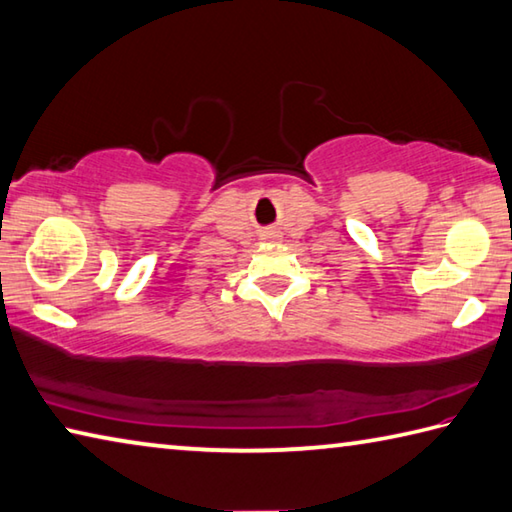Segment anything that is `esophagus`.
Masks as SVG:
<instances>
[{"label":"esophagus","mask_w":512,"mask_h":512,"mask_svg":"<svg viewBox=\"0 0 512 512\" xmlns=\"http://www.w3.org/2000/svg\"><path fill=\"white\" fill-rule=\"evenodd\" d=\"M280 235H277V230H266L264 232V239H277Z\"/></svg>","instance_id":"34e87169"}]
</instances>
